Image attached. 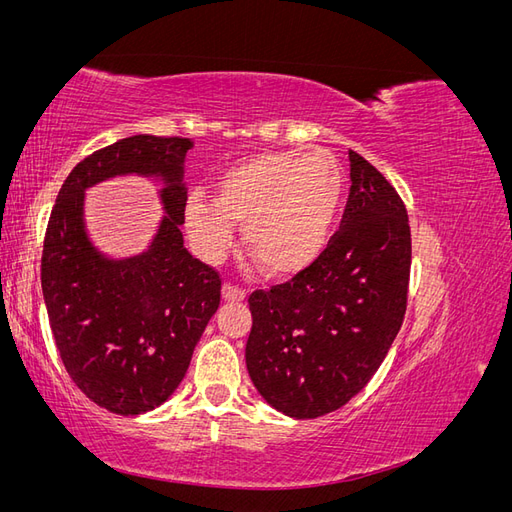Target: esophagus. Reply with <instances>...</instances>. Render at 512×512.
I'll use <instances>...</instances> for the list:
<instances>
[{
    "label": "esophagus",
    "instance_id": "obj_1",
    "mask_svg": "<svg viewBox=\"0 0 512 512\" xmlns=\"http://www.w3.org/2000/svg\"><path fill=\"white\" fill-rule=\"evenodd\" d=\"M222 299L228 303H239L245 301V290L232 286V284H224L222 286Z\"/></svg>",
    "mask_w": 512,
    "mask_h": 512
}]
</instances>
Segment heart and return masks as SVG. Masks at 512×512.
Instances as JSON below:
<instances>
[{
	"label": "heart",
	"instance_id": "1",
	"mask_svg": "<svg viewBox=\"0 0 512 512\" xmlns=\"http://www.w3.org/2000/svg\"><path fill=\"white\" fill-rule=\"evenodd\" d=\"M342 194V166L329 151H260L224 170L215 198L192 194L185 226L200 254L218 258L232 224H241L245 252L262 275L286 280L322 254Z\"/></svg>",
	"mask_w": 512,
	"mask_h": 512
}]
</instances>
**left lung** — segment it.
Wrapping results in <instances>:
<instances>
[{
	"label": "left lung",
	"mask_w": 512,
	"mask_h": 512,
	"mask_svg": "<svg viewBox=\"0 0 512 512\" xmlns=\"http://www.w3.org/2000/svg\"><path fill=\"white\" fill-rule=\"evenodd\" d=\"M342 224L312 267L250 294L245 363L292 418L329 414L365 389L406 314L412 241L404 200L356 151Z\"/></svg>",
	"instance_id": "8db88e82"
}]
</instances>
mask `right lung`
I'll return each mask as SVG.
<instances>
[{
  "label": "right lung",
  "instance_id": "obj_1",
  "mask_svg": "<svg viewBox=\"0 0 512 512\" xmlns=\"http://www.w3.org/2000/svg\"><path fill=\"white\" fill-rule=\"evenodd\" d=\"M190 138L136 134L72 168L57 194L42 250V294L61 363L108 412L136 416L175 393L207 322L220 305V273L183 247ZM117 174L165 183L167 215L152 245L115 261L84 230V190Z\"/></svg>",
  "mask_w": 512,
  "mask_h": 512
}]
</instances>
